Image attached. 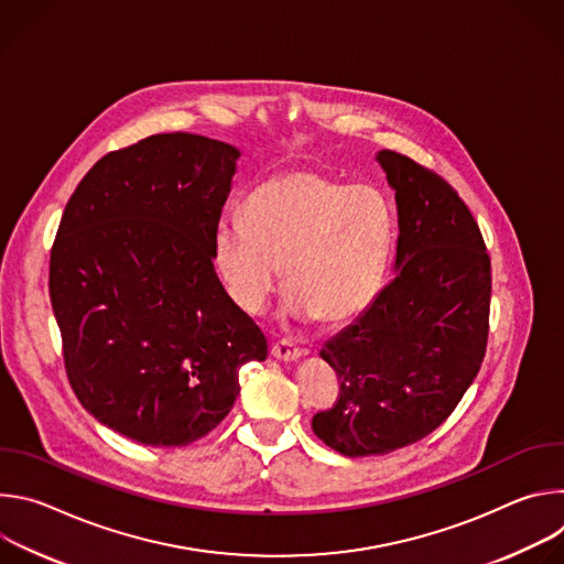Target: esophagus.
<instances>
[{
  "mask_svg": "<svg viewBox=\"0 0 564 564\" xmlns=\"http://www.w3.org/2000/svg\"><path fill=\"white\" fill-rule=\"evenodd\" d=\"M272 355L279 361H294V359H299L303 355V350L296 344H292L290 339H281V341L272 344Z\"/></svg>",
  "mask_w": 564,
  "mask_h": 564,
  "instance_id": "1",
  "label": "esophagus"
}]
</instances>
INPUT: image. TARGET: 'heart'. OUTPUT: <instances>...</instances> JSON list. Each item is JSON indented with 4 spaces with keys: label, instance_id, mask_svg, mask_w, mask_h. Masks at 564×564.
I'll return each instance as SVG.
<instances>
[{
    "label": "heart",
    "instance_id": "1",
    "mask_svg": "<svg viewBox=\"0 0 564 564\" xmlns=\"http://www.w3.org/2000/svg\"><path fill=\"white\" fill-rule=\"evenodd\" d=\"M390 243L383 194L318 172L261 183L243 218H223L214 236L216 265L240 310H263L285 265L290 310L324 324L350 318L375 296Z\"/></svg>",
    "mask_w": 564,
    "mask_h": 564
}]
</instances>
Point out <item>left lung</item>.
Wrapping results in <instances>:
<instances>
[{"label":"left lung","instance_id":"obj_1","mask_svg":"<svg viewBox=\"0 0 564 564\" xmlns=\"http://www.w3.org/2000/svg\"><path fill=\"white\" fill-rule=\"evenodd\" d=\"M394 189L392 281L321 357L339 379L314 435L346 457L386 455L424 440L459 404L489 339L491 259L459 194L415 160L379 151Z\"/></svg>","mask_w":564,"mask_h":564}]
</instances>
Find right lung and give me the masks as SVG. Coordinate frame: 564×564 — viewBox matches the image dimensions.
I'll return each instance as SVG.
<instances>
[{
	"instance_id": "right-lung-1",
	"label": "right lung",
	"mask_w": 564,
	"mask_h": 564,
	"mask_svg": "<svg viewBox=\"0 0 564 564\" xmlns=\"http://www.w3.org/2000/svg\"><path fill=\"white\" fill-rule=\"evenodd\" d=\"M240 151L158 133L100 158L68 198L48 292L75 397L147 446H187L238 397L268 341L214 270Z\"/></svg>"
}]
</instances>
